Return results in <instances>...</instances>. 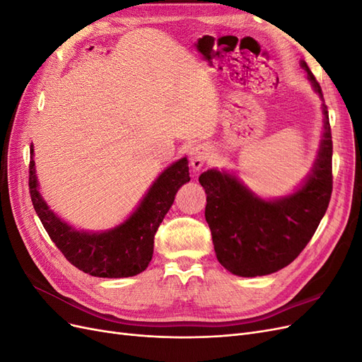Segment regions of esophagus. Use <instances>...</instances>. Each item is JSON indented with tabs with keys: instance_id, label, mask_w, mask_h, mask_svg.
I'll return each mask as SVG.
<instances>
[{
	"instance_id": "34e87169",
	"label": "esophagus",
	"mask_w": 362,
	"mask_h": 362,
	"mask_svg": "<svg viewBox=\"0 0 362 362\" xmlns=\"http://www.w3.org/2000/svg\"><path fill=\"white\" fill-rule=\"evenodd\" d=\"M208 157H210V146L208 145H196L192 148L190 151V164L192 168L199 172L202 168L205 161L208 160Z\"/></svg>"
}]
</instances>
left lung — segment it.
Returning <instances> with one entry per match:
<instances>
[{
    "instance_id": "1",
    "label": "left lung",
    "mask_w": 362,
    "mask_h": 362,
    "mask_svg": "<svg viewBox=\"0 0 362 362\" xmlns=\"http://www.w3.org/2000/svg\"><path fill=\"white\" fill-rule=\"evenodd\" d=\"M314 90L322 87L303 60ZM323 108V137L311 173L300 187L278 199H262L235 175L210 169L199 177L206 193L205 221L211 229L218 262L237 276L275 273L308 245L323 218L332 193V136L327 107Z\"/></svg>"
}]
</instances>
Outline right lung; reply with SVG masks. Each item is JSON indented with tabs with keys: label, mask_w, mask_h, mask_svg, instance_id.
Segmentation results:
<instances>
[{
	"label": "right lung",
	"mask_w": 362,
	"mask_h": 362,
	"mask_svg": "<svg viewBox=\"0 0 362 362\" xmlns=\"http://www.w3.org/2000/svg\"><path fill=\"white\" fill-rule=\"evenodd\" d=\"M30 196L49 238L71 264L98 278H128L144 272L154 254V235L181 185L190 181L189 161L181 158L160 173L136 211L124 223L104 233L76 231L49 210L39 193L30 149Z\"/></svg>",
	"instance_id": "obj_1"
}]
</instances>
